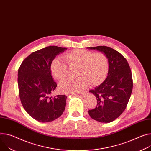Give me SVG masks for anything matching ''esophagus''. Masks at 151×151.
<instances>
[{"instance_id":"34e87169","label":"esophagus","mask_w":151,"mask_h":151,"mask_svg":"<svg viewBox=\"0 0 151 151\" xmlns=\"http://www.w3.org/2000/svg\"><path fill=\"white\" fill-rule=\"evenodd\" d=\"M86 91H81V92L78 93V94H82V95H83V94H86Z\"/></svg>"}]
</instances>
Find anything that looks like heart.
I'll list each match as a JSON object with an SVG mask.
<instances>
[{"mask_svg": "<svg viewBox=\"0 0 151 151\" xmlns=\"http://www.w3.org/2000/svg\"><path fill=\"white\" fill-rule=\"evenodd\" d=\"M63 58L69 67H77L78 78L61 82L58 86L61 93H76L85 89L89 84L91 86H97L102 84L107 77L109 61L103 53L75 49L65 54ZM50 69L52 76L58 81L64 79L68 75L67 65L59 58L52 61Z\"/></svg>", "mask_w": 151, "mask_h": 151, "instance_id": "b5f03b06", "label": "heart"}]
</instances>
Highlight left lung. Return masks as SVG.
Wrapping results in <instances>:
<instances>
[{
    "label": "left lung",
    "instance_id": "1",
    "mask_svg": "<svg viewBox=\"0 0 151 151\" xmlns=\"http://www.w3.org/2000/svg\"><path fill=\"white\" fill-rule=\"evenodd\" d=\"M88 49L104 53L109 61L107 78L89 91L96 98L97 106L89 110L88 114L99 122H111L125 111L129 100L133 86L130 67L126 58L111 47L99 46Z\"/></svg>",
    "mask_w": 151,
    "mask_h": 151
}]
</instances>
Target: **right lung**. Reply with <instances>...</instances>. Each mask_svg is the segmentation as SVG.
<instances>
[{"label":"right lung","mask_w":151,"mask_h":151,"mask_svg":"<svg viewBox=\"0 0 151 151\" xmlns=\"http://www.w3.org/2000/svg\"><path fill=\"white\" fill-rule=\"evenodd\" d=\"M66 49L50 46L34 52L23 60L18 70L22 104L28 114L38 122H52L60 117L65 109V95L50 96L57 86L50 66L57 55Z\"/></svg>","instance_id":"1"}]
</instances>
